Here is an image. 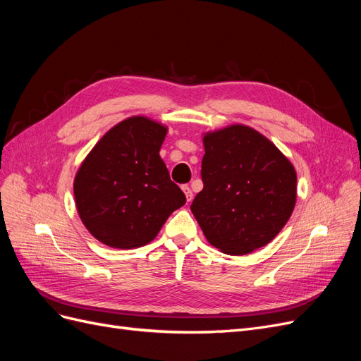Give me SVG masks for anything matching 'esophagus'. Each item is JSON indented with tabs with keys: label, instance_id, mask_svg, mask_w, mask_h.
<instances>
[{
	"label": "esophagus",
	"instance_id": "34e87169",
	"mask_svg": "<svg viewBox=\"0 0 361 361\" xmlns=\"http://www.w3.org/2000/svg\"><path fill=\"white\" fill-rule=\"evenodd\" d=\"M182 190H183V192H185V197H187V200L191 202V200H192V191H191V188L188 187V185H183Z\"/></svg>",
	"mask_w": 361,
	"mask_h": 361
}]
</instances>
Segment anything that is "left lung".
Masks as SVG:
<instances>
[{"label":"left lung","instance_id":"8db88e82","mask_svg":"<svg viewBox=\"0 0 361 361\" xmlns=\"http://www.w3.org/2000/svg\"><path fill=\"white\" fill-rule=\"evenodd\" d=\"M203 143V190L191 211L206 239L227 255L267 245L293 211V166L268 138L244 125L206 134Z\"/></svg>","mask_w":361,"mask_h":361}]
</instances>
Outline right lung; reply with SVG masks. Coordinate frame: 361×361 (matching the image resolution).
<instances>
[{
    "mask_svg": "<svg viewBox=\"0 0 361 361\" xmlns=\"http://www.w3.org/2000/svg\"><path fill=\"white\" fill-rule=\"evenodd\" d=\"M166 134L154 120L129 117L108 130L81 164L73 182L76 209L105 245H146L187 202L159 157Z\"/></svg>",
    "mask_w": 361,
    "mask_h": 361,
    "instance_id": "1",
    "label": "right lung"
}]
</instances>
